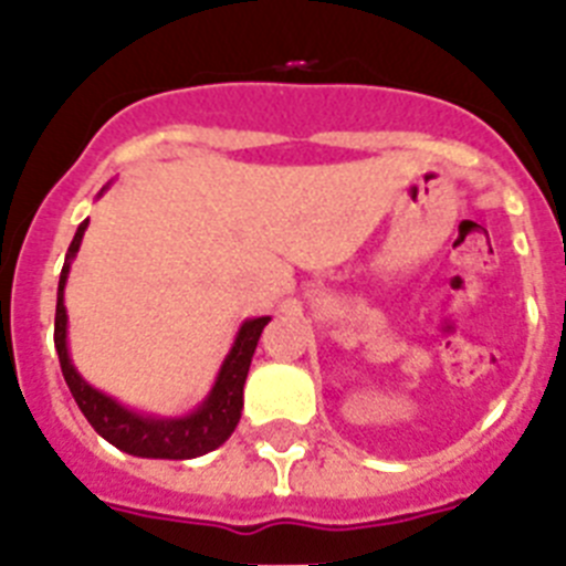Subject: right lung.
<instances>
[{
    "label": "right lung",
    "instance_id": "right-lung-1",
    "mask_svg": "<svg viewBox=\"0 0 566 566\" xmlns=\"http://www.w3.org/2000/svg\"><path fill=\"white\" fill-rule=\"evenodd\" d=\"M108 187L99 189V195ZM97 195V198H99ZM88 230V218L74 232L69 253H65L63 273H60V287H56V316H54V345L56 356H60V368H63L65 386H69L71 397L85 415V420L92 422L103 440L117 446L120 452L135 454V458H151V460H192L201 454L212 452L221 443L230 440L241 420V408H244V382L250 363H253L255 345L270 322V316H253L244 319L239 327V334L232 339V348L227 350L224 363L218 368L216 382L207 391L198 406L187 415L166 417L151 415V411H140L126 402H120L112 394L94 388L83 374L77 371V365L71 359L69 350V311H65V284H69L71 264L77 259L83 235Z\"/></svg>",
    "mask_w": 566,
    "mask_h": 566
}]
</instances>
